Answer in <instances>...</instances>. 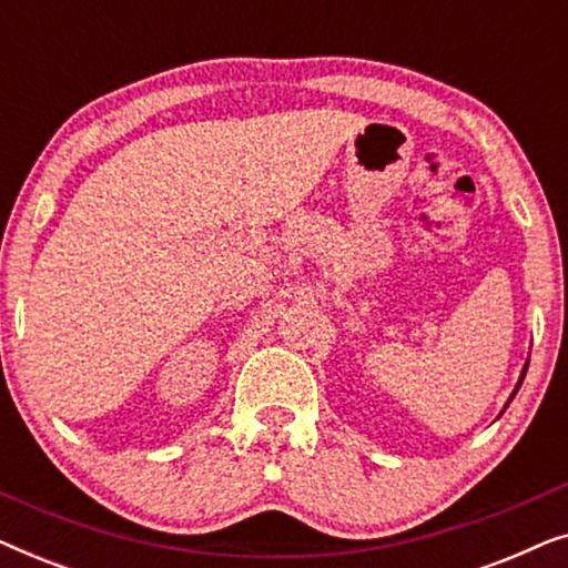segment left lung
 Here are the masks:
<instances>
[{
	"label": "left lung",
	"instance_id": "8db88e82",
	"mask_svg": "<svg viewBox=\"0 0 568 568\" xmlns=\"http://www.w3.org/2000/svg\"><path fill=\"white\" fill-rule=\"evenodd\" d=\"M523 379H525V372H523V377H519V383H517V390H519V385H523Z\"/></svg>",
	"mask_w": 568,
	"mask_h": 568
}]
</instances>
